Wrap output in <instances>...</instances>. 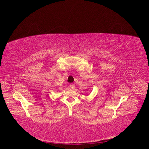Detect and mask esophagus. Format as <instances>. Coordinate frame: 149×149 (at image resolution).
Segmentation results:
<instances>
[{
	"mask_svg": "<svg viewBox=\"0 0 149 149\" xmlns=\"http://www.w3.org/2000/svg\"><path fill=\"white\" fill-rule=\"evenodd\" d=\"M70 87L71 89H74L75 88V86L74 84H70Z\"/></svg>",
	"mask_w": 149,
	"mask_h": 149,
	"instance_id": "esophagus-1",
	"label": "esophagus"
}]
</instances>
